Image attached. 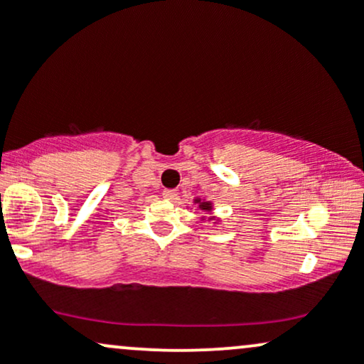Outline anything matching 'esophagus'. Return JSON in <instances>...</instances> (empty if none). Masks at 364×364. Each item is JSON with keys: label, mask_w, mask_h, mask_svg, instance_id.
Instances as JSON below:
<instances>
[{"label": "esophagus", "mask_w": 364, "mask_h": 364, "mask_svg": "<svg viewBox=\"0 0 364 364\" xmlns=\"http://www.w3.org/2000/svg\"><path fill=\"white\" fill-rule=\"evenodd\" d=\"M164 198L168 200H176L178 198V190H164Z\"/></svg>", "instance_id": "obj_1"}]
</instances>
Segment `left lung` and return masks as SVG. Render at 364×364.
Listing matches in <instances>:
<instances>
[{"label": "left lung", "instance_id": "obj_1", "mask_svg": "<svg viewBox=\"0 0 364 364\" xmlns=\"http://www.w3.org/2000/svg\"><path fill=\"white\" fill-rule=\"evenodd\" d=\"M196 203H200V208H202V210H210V203L208 202H200V200H196Z\"/></svg>", "mask_w": 364, "mask_h": 364}]
</instances>
